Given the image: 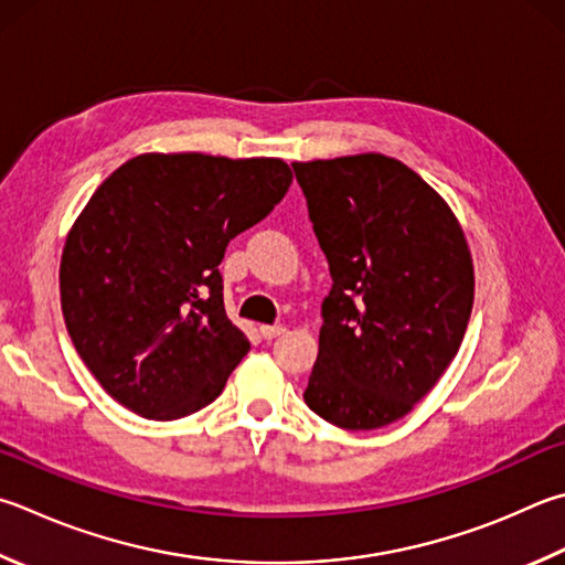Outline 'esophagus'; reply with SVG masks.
Masks as SVG:
<instances>
[{"label":"esophagus","mask_w":565,"mask_h":565,"mask_svg":"<svg viewBox=\"0 0 565 565\" xmlns=\"http://www.w3.org/2000/svg\"><path fill=\"white\" fill-rule=\"evenodd\" d=\"M262 331V335L266 338V341H271V338H276V335H281V333H286V326H281V323H274V326H262L259 328Z\"/></svg>","instance_id":"34e87169"}]
</instances>
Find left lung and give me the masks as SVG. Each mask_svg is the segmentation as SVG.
<instances>
[{
	"mask_svg": "<svg viewBox=\"0 0 565 565\" xmlns=\"http://www.w3.org/2000/svg\"><path fill=\"white\" fill-rule=\"evenodd\" d=\"M291 168L333 279L303 399L331 425L385 427L459 351L475 303L467 237L449 204L395 158Z\"/></svg>",
	"mask_w": 565,
	"mask_h": 565,
	"instance_id": "obj_1",
	"label": "left lung"
}]
</instances>
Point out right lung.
Returning <instances> with one entry per match:
<instances>
[{
  "label": "right lung",
  "instance_id": "right-lung-1",
  "mask_svg": "<svg viewBox=\"0 0 565 565\" xmlns=\"http://www.w3.org/2000/svg\"><path fill=\"white\" fill-rule=\"evenodd\" d=\"M279 158L142 152L110 172L61 254L81 361L122 407L178 419L210 405L249 351L224 311L227 244L284 200Z\"/></svg>",
  "mask_w": 565,
  "mask_h": 565
}]
</instances>
